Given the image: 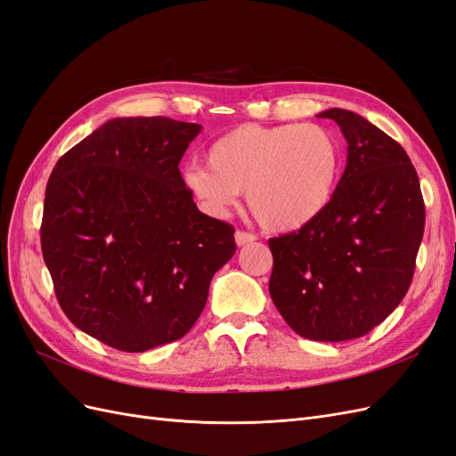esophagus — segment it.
<instances>
[{
  "mask_svg": "<svg viewBox=\"0 0 456 456\" xmlns=\"http://www.w3.org/2000/svg\"><path fill=\"white\" fill-rule=\"evenodd\" d=\"M256 240L255 233H249V232H243V230H238L236 232V243L238 247H243V245H249Z\"/></svg>",
  "mask_w": 456,
  "mask_h": 456,
  "instance_id": "obj_1",
  "label": "esophagus"
}]
</instances>
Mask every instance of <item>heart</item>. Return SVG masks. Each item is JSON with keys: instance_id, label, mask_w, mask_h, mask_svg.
<instances>
[{"instance_id": "1", "label": "heart", "mask_w": 456, "mask_h": 456, "mask_svg": "<svg viewBox=\"0 0 456 456\" xmlns=\"http://www.w3.org/2000/svg\"><path fill=\"white\" fill-rule=\"evenodd\" d=\"M209 165H190L184 186L207 211L224 215L247 191L262 228L293 232L333 200L342 171L337 136L317 123H245L216 139Z\"/></svg>"}]
</instances>
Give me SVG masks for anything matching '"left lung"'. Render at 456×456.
Wrapping results in <instances>:
<instances>
[{
  "instance_id": "left-lung-1",
  "label": "left lung",
  "mask_w": 456,
  "mask_h": 456,
  "mask_svg": "<svg viewBox=\"0 0 456 456\" xmlns=\"http://www.w3.org/2000/svg\"><path fill=\"white\" fill-rule=\"evenodd\" d=\"M348 142L346 169L327 209L297 232L270 238V297L310 340L360 338L409 291L424 233V200L407 151L350 110L320 114Z\"/></svg>"
}]
</instances>
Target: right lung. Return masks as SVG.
I'll list each match as a JSON object with an SVG mask.
<instances>
[{
	"instance_id": "1",
	"label": "right lung",
	"mask_w": 456,
	"mask_h": 456,
	"mask_svg": "<svg viewBox=\"0 0 456 456\" xmlns=\"http://www.w3.org/2000/svg\"><path fill=\"white\" fill-rule=\"evenodd\" d=\"M200 131L161 116L110 119L49 176L41 251L54 295L116 350L183 338L236 253L233 226L198 209L178 169Z\"/></svg>"
}]
</instances>
